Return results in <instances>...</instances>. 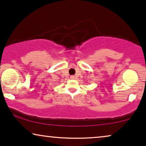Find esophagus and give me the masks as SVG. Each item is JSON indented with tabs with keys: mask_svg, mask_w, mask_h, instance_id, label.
Wrapping results in <instances>:
<instances>
[{
	"mask_svg": "<svg viewBox=\"0 0 146 146\" xmlns=\"http://www.w3.org/2000/svg\"><path fill=\"white\" fill-rule=\"evenodd\" d=\"M70 78H74V76H70Z\"/></svg>",
	"mask_w": 146,
	"mask_h": 146,
	"instance_id": "34e87169",
	"label": "esophagus"
}]
</instances>
